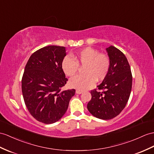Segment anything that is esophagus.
I'll return each instance as SVG.
<instances>
[{"instance_id":"34e87169","label":"esophagus","mask_w":154,"mask_h":154,"mask_svg":"<svg viewBox=\"0 0 154 154\" xmlns=\"http://www.w3.org/2000/svg\"><path fill=\"white\" fill-rule=\"evenodd\" d=\"M82 92H83V91H82V90H80V89L76 90V93H77V94H81Z\"/></svg>"}]
</instances>
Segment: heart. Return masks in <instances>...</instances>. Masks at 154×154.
<instances>
[{"mask_svg": "<svg viewBox=\"0 0 154 154\" xmlns=\"http://www.w3.org/2000/svg\"><path fill=\"white\" fill-rule=\"evenodd\" d=\"M79 66H84V74L71 78L69 84L78 89H85L94 85L95 81L103 80L106 76L110 66V59L105 54L92 48H86L72 56L65 57L61 66L63 72L69 76L76 74Z\"/></svg>", "mask_w": 154, "mask_h": 154, "instance_id": "obj_1", "label": "heart"}]
</instances>
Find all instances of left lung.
Returning a JSON list of instances; mask_svg holds the SVG:
<instances>
[{"label":"left lung","mask_w":154,"mask_h":154,"mask_svg":"<svg viewBox=\"0 0 154 154\" xmlns=\"http://www.w3.org/2000/svg\"><path fill=\"white\" fill-rule=\"evenodd\" d=\"M110 66L106 76L91 91V99L88 104L89 112L102 119L115 118L124 109L132 88V73L123 52L113 46L106 48ZM100 91H99V90Z\"/></svg>","instance_id":"8db88e82"}]
</instances>
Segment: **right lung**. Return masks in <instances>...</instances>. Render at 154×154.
Masks as SVG:
<instances>
[{
	"instance_id": "right-lung-1",
	"label": "right lung",
	"mask_w": 154,
	"mask_h": 154,
	"mask_svg": "<svg viewBox=\"0 0 154 154\" xmlns=\"http://www.w3.org/2000/svg\"><path fill=\"white\" fill-rule=\"evenodd\" d=\"M65 51L57 46L39 49L29 59L22 77V93L29 113L46 124L63 117L75 94L74 89L61 90L68 81L61 66Z\"/></svg>"
}]
</instances>
